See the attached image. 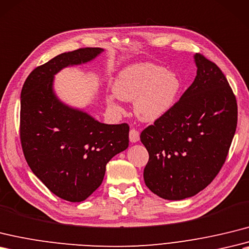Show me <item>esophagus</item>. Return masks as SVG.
I'll return each mask as SVG.
<instances>
[{
    "instance_id": "1",
    "label": "esophagus",
    "mask_w": 249,
    "mask_h": 249,
    "mask_svg": "<svg viewBox=\"0 0 249 249\" xmlns=\"http://www.w3.org/2000/svg\"><path fill=\"white\" fill-rule=\"evenodd\" d=\"M129 140L130 142H138L140 140V132H139L137 129L131 128L129 131Z\"/></svg>"
}]
</instances>
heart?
Listing matches in <instances>:
<instances>
[{
	"label": "heart",
	"instance_id": "1",
	"mask_svg": "<svg viewBox=\"0 0 249 249\" xmlns=\"http://www.w3.org/2000/svg\"><path fill=\"white\" fill-rule=\"evenodd\" d=\"M180 87L181 82L175 73L153 63H140L119 74L113 92L123 101H136L135 112L141 120L155 121L174 106ZM107 104L121 111L113 95L107 96Z\"/></svg>",
	"mask_w": 249,
	"mask_h": 249
}]
</instances>
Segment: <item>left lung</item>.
Instances as JSON below:
<instances>
[{"mask_svg":"<svg viewBox=\"0 0 249 249\" xmlns=\"http://www.w3.org/2000/svg\"><path fill=\"white\" fill-rule=\"evenodd\" d=\"M197 74L174 106L141 132L149 159L146 187L159 197H191L212 182L226 161L238 123V105L227 78L203 54Z\"/></svg>","mask_w":249,"mask_h":249,"instance_id":"8db88e82","label":"left lung"}]
</instances>
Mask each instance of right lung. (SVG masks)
<instances>
[{
	"label": "right lung",
	"mask_w": 249,
	"mask_h": 249,
	"mask_svg": "<svg viewBox=\"0 0 249 249\" xmlns=\"http://www.w3.org/2000/svg\"><path fill=\"white\" fill-rule=\"evenodd\" d=\"M100 48L66 52L37 67L21 91L20 141L28 166L52 193L78 203L101 186L106 164L129 143L126 123H100L86 112L63 105L53 88L62 68L89 61Z\"/></svg>",
	"instance_id": "add662e5"
}]
</instances>
